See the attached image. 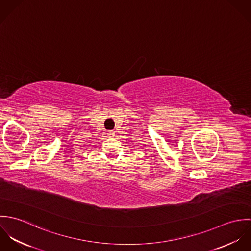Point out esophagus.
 I'll list each match as a JSON object with an SVG mask.
<instances>
[{
    "mask_svg": "<svg viewBox=\"0 0 251 251\" xmlns=\"http://www.w3.org/2000/svg\"><path fill=\"white\" fill-rule=\"evenodd\" d=\"M108 135H109L110 137H114V136H115V132H114L113 130H110V131H108Z\"/></svg>",
    "mask_w": 251,
    "mask_h": 251,
    "instance_id": "1",
    "label": "esophagus"
}]
</instances>
